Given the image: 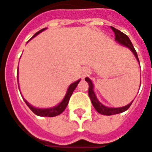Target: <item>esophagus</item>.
<instances>
[{"instance_id": "34e87169", "label": "esophagus", "mask_w": 152, "mask_h": 152, "mask_svg": "<svg viewBox=\"0 0 152 152\" xmlns=\"http://www.w3.org/2000/svg\"><path fill=\"white\" fill-rule=\"evenodd\" d=\"M90 73V69L86 67V66H85V67H83L82 68V70H81V74H82V77H86V76H87L88 74Z\"/></svg>"}]
</instances>
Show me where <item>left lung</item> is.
<instances>
[{
    "mask_svg": "<svg viewBox=\"0 0 152 152\" xmlns=\"http://www.w3.org/2000/svg\"><path fill=\"white\" fill-rule=\"evenodd\" d=\"M111 29H112V31H114L115 36V41L119 42V43H121V44H122V45H124L126 47H127L128 49H130V50L133 52V55L136 57L137 61L140 62L139 57H138V55H137V52H136V50H135L134 47H133V43L130 41L129 37H128L126 34H124L123 32H121V31H119V30L114 28V27L111 26ZM85 80L87 82L88 85H89V91H88V93H89V96H90V98H91V103H92V105L94 106L95 110H96L99 114L104 115H116V114L122 113V112H124V111H126V110H128L129 107L131 106V104H132V102H130L129 104L126 105L124 107H121V108H109V107L104 106L103 104H102L101 102L97 100V98H96V96L94 90H93V84H92L91 80H90L89 78H86Z\"/></svg>",
    "mask_w": 152,
    "mask_h": 152,
    "instance_id": "obj_1",
    "label": "left lung"
}]
</instances>
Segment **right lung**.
<instances>
[{
  "mask_svg": "<svg viewBox=\"0 0 152 152\" xmlns=\"http://www.w3.org/2000/svg\"><path fill=\"white\" fill-rule=\"evenodd\" d=\"M44 30H45V28L40 30V31H37L32 37H36L37 35H38L40 32H42V31H44ZM32 37H31V38H32ZM17 78H18V76H17ZM80 80H77L76 82L72 83V84H71V85L69 86V87L67 89V91H66V94L65 97L63 98V100L60 102L57 106H56V107H52V108H49V109H37V108H35L33 106H31V105L27 102V101H26L25 99H24V100H25V102L26 103L27 106L30 108V110H31L35 115H38V116H43V117H44V116H47V117H54V116H56L58 115L61 114V113L66 110V106H67V104H68L69 99H70V97H71V96H72V92H73V91L75 90V88L77 87V86H78V84L80 83Z\"/></svg>",
  "mask_w": 152,
  "mask_h": 152,
  "instance_id": "1",
  "label": "right lung"
}]
</instances>
